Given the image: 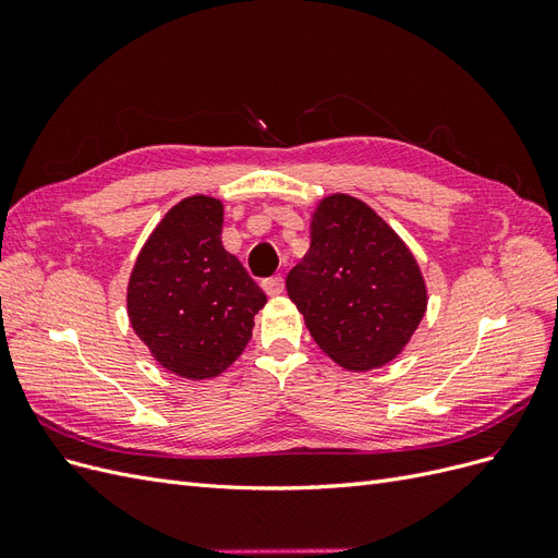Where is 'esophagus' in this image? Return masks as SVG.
<instances>
[{
	"mask_svg": "<svg viewBox=\"0 0 558 558\" xmlns=\"http://www.w3.org/2000/svg\"><path fill=\"white\" fill-rule=\"evenodd\" d=\"M263 289L267 295H281L283 293V277L277 275V277H269L263 281Z\"/></svg>",
	"mask_w": 558,
	"mask_h": 558,
	"instance_id": "esophagus-1",
	"label": "esophagus"
}]
</instances>
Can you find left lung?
Returning <instances> with one entry per match:
<instances>
[{
	"label": "left lung",
	"mask_w": 558,
	"mask_h": 558,
	"mask_svg": "<svg viewBox=\"0 0 558 558\" xmlns=\"http://www.w3.org/2000/svg\"><path fill=\"white\" fill-rule=\"evenodd\" d=\"M310 238L286 289L314 342L347 369L393 361L426 312L410 248L365 202L342 193L320 202Z\"/></svg>",
	"instance_id": "obj_1"
}]
</instances>
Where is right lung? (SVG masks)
Returning a JSON list of instances; mask_svg holds the SVG:
<instances>
[{"instance_id":"add662e5","label":"right lung","mask_w":558,"mask_h":558,"mask_svg":"<svg viewBox=\"0 0 558 558\" xmlns=\"http://www.w3.org/2000/svg\"><path fill=\"white\" fill-rule=\"evenodd\" d=\"M223 205L181 199L134 263L128 316L156 361L185 379L221 375L251 340L265 293L221 244Z\"/></svg>"}]
</instances>
